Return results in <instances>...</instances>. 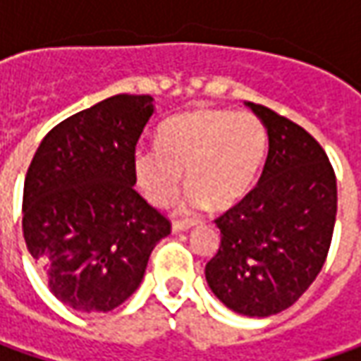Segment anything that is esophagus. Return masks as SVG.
Segmentation results:
<instances>
[{
    "label": "esophagus",
    "mask_w": 361,
    "mask_h": 361,
    "mask_svg": "<svg viewBox=\"0 0 361 361\" xmlns=\"http://www.w3.org/2000/svg\"><path fill=\"white\" fill-rule=\"evenodd\" d=\"M195 225V221H174L173 223V233H180V231L190 229Z\"/></svg>",
    "instance_id": "1"
}]
</instances>
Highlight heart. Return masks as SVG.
<instances>
[{"label": "heart", "instance_id": "b5f03b06", "mask_svg": "<svg viewBox=\"0 0 361 361\" xmlns=\"http://www.w3.org/2000/svg\"><path fill=\"white\" fill-rule=\"evenodd\" d=\"M267 157V130L251 112L197 108L162 124L159 146H140L132 166L152 204H166L183 183L190 185L185 211L207 202L225 209L247 195Z\"/></svg>", "mask_w": 361, "mask_h": 361}]
</instances>
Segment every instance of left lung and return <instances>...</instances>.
Returning <instances> with one entry per match:
<instances>
[{
  "instance_id": "1",
  "label": "left lung",
  "mask_w": 361,
  "mask_h": 361,
  "mask_svg": "<svg viewBox=\"0 0 361 361\" xmlns=\"http://www.w3.org/2000/svg\"><path fill=\"white\" fill-rule=\"evenodd\" d=\"M245 106L263 122L269 152L257 187L215 221L221 247L204 277L229 310L267 317L293 305L324 267L338 187L310 132L265 106Z\"/></svg>"
}]
</instances>
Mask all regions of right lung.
I'll return each instance as SVG.
<instances>
[{
  "instance_id": "obj_1",
  "label": "right lung",
  "mask_w": 361,
  "mask_h": 361,
  "mask_svg": "<svg viewBox=\"0 0 361 361\" xmlns=\"http://www.w3.org/2000/svg\"><path fill=\"white\" fill-rule=\"evenodd\" d=\"M152 114V96L106 98L54 126L27 169L23 239L49 291L72 310L122 305L171 233L134 190L132 159Z\"/></svg>"
}]
</instances>
